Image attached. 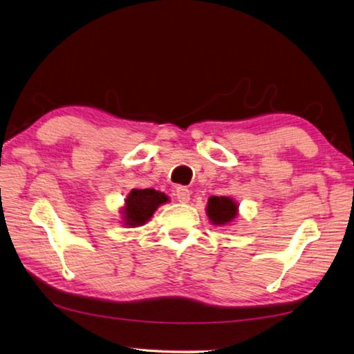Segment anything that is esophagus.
I'll return each instance as SVG.
<instances>
[{
  "label": "esophagus",
  "mask_w": 354,
  "mask_h": 354,
  "mask_svg": "<svg viewBox=\"0 0 354 354\" xmlns=\"http://www.w3.org/2000/svg\"><path fill=\"white\" fill-rule=\"evenodd\" d=\"M176 198L179 203H187L190 199V190L184 185H179V187H176Z\"/></svg>",
  "instance_id": "1"
}]
</instances>
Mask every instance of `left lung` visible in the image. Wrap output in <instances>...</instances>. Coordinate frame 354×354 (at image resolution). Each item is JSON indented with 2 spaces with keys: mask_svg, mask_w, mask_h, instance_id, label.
I'll return each instance as SVG.
<instances>
[{
  "mask_svg": "<svg viewBox=\"0 0 354 354\" xmlns=\"http://www.w3.org/2000/svg\"><path fill=\"white\" fill-rule=\"evenodd\" d=\"M236 205L232 199L227 196H210L209 204H207V215L209 220L218 224V226H223V224H227L232 221L236 216Z\"/></svg>",
  "mask_w": 354,
  "mask_h": 354,
  "instance_id": "1",
  "label": "left lung"
}]
</instances>
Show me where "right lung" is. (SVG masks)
<instances>
[{
	"label": "right lung",
	"mask_w": 354,
	"mask_h": 354,
	"mask_svg": "<svg viewBox=\"0 0 354 354\" xmlns=\"http://www.w3.org/2000/svg\"><path fill=\"white\" fill-rule=\"evenodd\" d=\"M167 198L160 192L153 189H134L125 199L124 209V220L127 226H142L145 221H149L151 215L155 214L158 205L167 203Z\"/></svg>",
	"instance_id": "1"
}]
</instances>
